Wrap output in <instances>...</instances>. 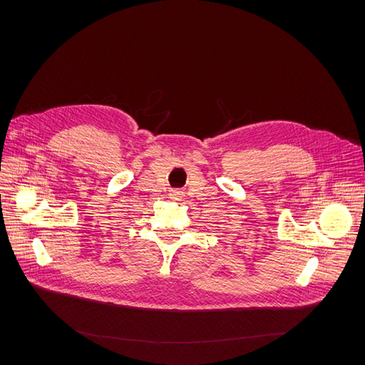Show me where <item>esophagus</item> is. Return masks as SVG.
<instances>
[{"label":"esophagus","instance_id":"obj_1","mask_svg":"<svg viewBox=\"0 0 365 365\" xmlns=\"http://www.w3.org/2000/svg\"><path fill=\"white\" fill-rule=\"evenodd\" d=\"M182 197H183V194L179 192V190H171V192H170L171 200H180Z\"/></svg>","mask_w":365,"mask_h":365}]
</instances>
